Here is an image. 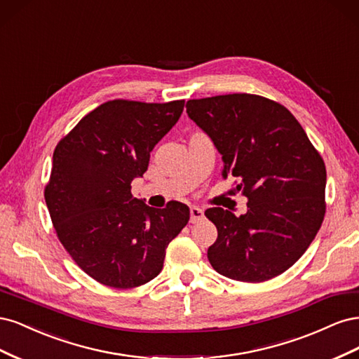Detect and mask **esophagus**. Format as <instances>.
Returning <instances> with one entry per match:
<instances>
[{
	"mask_svg": "<svg viewBox=\"0 0 359 359\" xmlns=\"http://www.w3.org/2000/svg\"><path fill=\"white\" fill-rule=\"evenodd\" d=\"M203 210L202 208H198V206H191L190 208V222L191 223H198L201 220H203Z\"/></svg>",
	"mask_w": 359,
	"mask_h": 359,
	"instance_id": "esophagus-1",
	"label": "esophagus"
}]
</instances>
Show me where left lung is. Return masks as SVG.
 Masks as SVG:
<instances>
[{
	"mask_svg": "<svg viewBox=\"0 0 359 359\" xmlns=\"http://www.w3.org/2000/svg\"><path fill=\"white\" fill-rule=\"evenodd\" d=\"M186 107L222 154L223 178H236L248 198L240 217L219 206L205 211L219 232L210 264L247 283L285 273L306 253L327 210V169L318 149L283 104L262 95L206 97Z\"/></svg>",
	"mask_w": 359,
	"mask_h": 359,
	"instance_id": "8db88e82",
	"label": "left lung"
}]
</instances>
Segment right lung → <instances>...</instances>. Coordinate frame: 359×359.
<instances>
[{
  "mask_svg": "<svg viewBox=\"0 0 359 359\" xmlns=\"http://www.w3.org/2000/svg\"><path fill=\"white\" fill-rule=\"evenodd\" d=\"M182 109L184 100L106 102L53 151L45 187L52 224L76 265L104 286L132 289L157 277L169 243L189 223L187 205L157 210L132 194Z\"/></svg>",
  "mask_w": 359,
  "mask_h": 359,
  "instance_id": "add662e5",
  "label": "right lung"
}]
</instances>
